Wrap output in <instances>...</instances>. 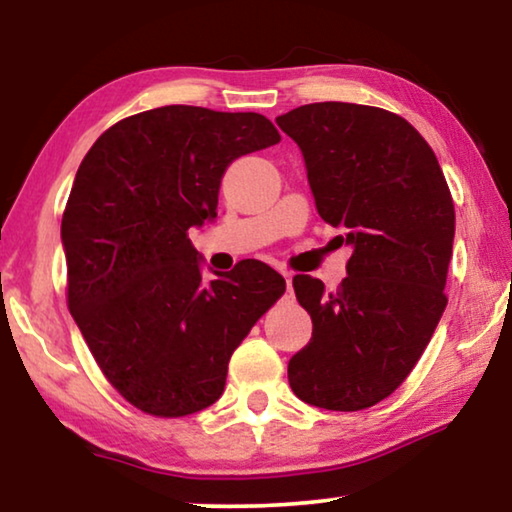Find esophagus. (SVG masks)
I'll return each instance as SVG.
<instances>
[{
  "label": "esophagus",
  "mask_w": 512,
  "mask_h": 512,
  "mask_svg": "<svg viewBox=\"0 0 512 512\" xmlns=\"http://www.w3.org/2000/svg\"><path fill=\"white\" fill-rule=\"evenodd\" d=\"M282 277L286 279V289H289V293H291V282H293V275L289 270H282Z\"/></svg>",
  "instance_id": "1"
}]
</instances>
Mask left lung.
<instances>
[{
	"instance_id": "left-lung-1",
	"label": "left lung",
	"mask_w": 512,
	"mask_h": 512,
	"mask_svg": "<svg viewBox=\"0 0 512 512\" xmlns=\"http://www.w3.org/2000/svg\"><path fill=\"white\" fill-rule=\"evenodd\" d=\"M277 125L303 151L319 216L352 247L338 291L293 277L312 340L291 356L289 384L317 408H370L401 387L445 312L450 188L426 139L387 109L317 102Z\"/></svg>"
}]
</instances>
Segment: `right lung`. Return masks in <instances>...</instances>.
Listing matches in <instances>:
<instances>
[{"mask_svg": "<svg viewBox=\"0 0 512 512\" xmlns=\"http://www.w3.org/2000/svg\"><path fill=\"white\" fill-rule=\"evenodd\" d=\"M279 139L254 111L170 104L111 125L83 158L60 228L67 305L111 387L142 412L219 401L230 356L286 291L261 261L205 282L188 240L216 216L228 165Z\"/></svg>", "mask_w": 512, "mask_h": 512, "instance_id": "1", "label": "right lung"}]
</instances>
